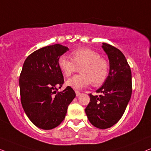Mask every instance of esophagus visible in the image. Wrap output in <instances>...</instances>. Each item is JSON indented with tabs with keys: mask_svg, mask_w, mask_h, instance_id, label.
Segmentation results:
<instances>
[{
	"mask_svg": "<svg viewBox=\"0 0 151 151\" xmlns=\"http://www.w3.org/2000/svg\"><path fill=\"white\" fill-rule=\"evenodd\" d=\"M75 93H76V96H80V95H81V92L78 90H75Z\"/></svg>",
	"mask_w": 151,
	"mask_h": 151,
	"instance_id": "esophagus-1",
	"label": "esophagus"
}]
</instances>
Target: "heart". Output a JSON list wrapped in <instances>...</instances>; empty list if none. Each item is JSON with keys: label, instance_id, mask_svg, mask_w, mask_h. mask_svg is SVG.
<instances>
[{"label": "heart", "instance_id": "b5f03b06", "mask_svg": "<svg viewBox=\"0 0 151 151\" xmlns=\"http://www.w3.org/2000/svg\"><path fill=\"white\" fill-rule=\"evenodd\" d=\"M72 58L65 55L59 57L58 66L65 76L72 74L80 67L81 75H75L69 78L66 85L75 90H80L90 83L101 86L107 79L109 75V63L102 58L99 52L88 48H79L71 52Z\"/></svg>", "mask_w": 151, "mask_h": 151}]
</instances>
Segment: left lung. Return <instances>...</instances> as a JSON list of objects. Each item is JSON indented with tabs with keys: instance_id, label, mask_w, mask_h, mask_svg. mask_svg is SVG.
Listing matches in <instances>:
<instances>
[{
	"instance_id": "8db88e82",
	"label": "left lung",
	"mask_w": 151,
	"mask_h": 151,
	"mask_svg": "<svg viewBox=\"0 0 151 151\" xmlns=\"http://www.w3.org/2000/svg\"><path fill=\"white\" fill-rule=\"evenodd\" d=\"M109 59V76L96 90L99 96L90 94L86 113L91 124L105 129L116 124L124 113L132 94L131 70L124 55L117 48L103 43Z\"/></svg>"
}]
</instances>
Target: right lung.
I'll use <instances>...</instances> for the list:
<instances>
[{
	"label": "right lung",
	"instance_id": "1",
	"mask_svg": "<svg viewBox=\"0 0 151 151\" xmlns=\"http://www.w3.org/2000/svg\"><path fill=\"white\" fill-rule=\"evenodd\" d=\"M68 50L59 44L45 46L29 55L23 64L19 78L21 103L38 128L49 130L60 124L76 96L69 86L57 92L64 83L57 61Z\"/></svg>",
	"mask_w": 151,
	"mask_h": 151
}]
</instances>
